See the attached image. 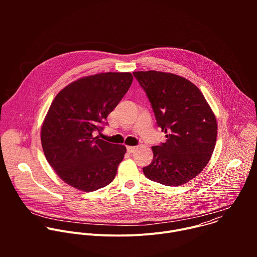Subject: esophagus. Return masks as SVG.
Instances as JSON below:
<instances>
[{
  "instance_id": "1",
  "label": "esophagus",
  "mask_w": 257,
  "mask_h": 257,
  "mask_svg": "<svg viewBox=\"0 0 257 257\" xmlns=\"http://www.w3.org/2000/svg\"><path fill=\"white\" fill-rule=\"evenodd\" d=\"M135 151H136L135 146H127V152H128L129 154H132V153H134Z\"/></svg>"
}]
</instances>
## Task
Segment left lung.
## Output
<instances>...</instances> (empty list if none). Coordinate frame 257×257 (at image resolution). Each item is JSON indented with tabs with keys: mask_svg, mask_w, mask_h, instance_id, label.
Here are the masks:
<instances>
[{
	"mask_svg": "<svg viewBox=\"0 0 257 257\" xmlns=\"http://www.w3.org/2000/svg\"><path fill=\"white\" fill-rule=\"evenodd\" d=\"M133 75L167 137L152 148L154 160L143 173L166 186L185 184L205 168L214 150L217 124L212 109L198 87L184 77L153 70Z\"/></svg>",
	"mask_w": 257,
	"mask_h": 257,
	"instance_id": "obj_1",
	"label": "left lung"
}]
</instances>
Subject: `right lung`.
I'll return each instance as SVG.
<instances>
[{
    "label": "right lung",
    "instance_id": "obj_1",
    "mask_svg": "<svg viewBox=\"0 0 257 257\" xmlns=\"http://www.w3.org/2000/svg\"><path fill=\"white\" fill-rule=\"evenodd\" d=\"M129 72H107L80 78L63 88L53 100L42 126L47 161L70 186L84 192L111 183L126 148L94 134L128 91Z\"/></svg>",
    "mask_w": 257,
    "mask_h": 257
}]
</instances>
